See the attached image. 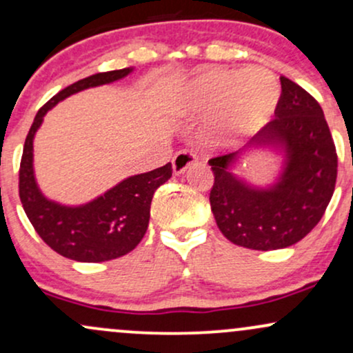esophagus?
<instances>
[{
	"label": "esophagus",
	"mask_w": 353,
	"mask_h": 353,
	"mask_svg": "<svg viewBox=\"0 0 353 353\" xmlns=\"http://www.w3.org/2000/svg\"><path fill=\"white\" fill-rule=\"evenodd\" d=\"M194 163H196V154L192 151H179L172 157V171L176 176H179L188 171L189 165Z\"/></svg>",
	"instance_id": "obj_1"
}]
</instances>
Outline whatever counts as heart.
Here are the masks:
<instances>
[{"mask_svg":"<svg viewBox=\"0 0 353 353\" xmlns=\"http://www.w3.org/2000/svg\"><path fill=\"white\" fill-rule=\"evenodd\" d=\"M281 84L272 71L208 70L181 91L179 106L189 116L212 114L210 134L219 139L252 136L272 119L281 103Z\"/></svg>","mask_w":353,"mask_h":353,"instance_id":"1","label":"heart"}]
</instances>
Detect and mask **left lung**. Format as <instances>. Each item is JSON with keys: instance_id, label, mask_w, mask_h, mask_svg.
<instances>
[{"instance_id": "obj_1", "label": "left lung", "mask_w": 353, "mask_h": 353, "mask_svg": "<svg viewBox=\"0 0 353 353\" xmlns=\"http://www.w3.org/2000/svg\"><path fill=\"white\" fill-rule=\"evenodd\" d=\"M281 86L277 117L242 149L209 161L217 228L232 244L252 250L302 241L322 219L337 179V154L320 104L285 76ZM254 153L279 157L272 180L255 183L236 172Z\"/></svg>"}]
</instances>
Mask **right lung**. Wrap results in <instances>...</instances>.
Segmentation results:
<instances>
[{"label": "right lung", "mask_w": 353, "mask_h": 353, "mask_svg": "<svg viewBox=\"0 0 353 353\" xmlns=\"http://www.w3.org/2000/svg\"><path fill=\"white\" fill-rule=\"evenodd\" d=\"M134 68L99 72L64 88L36 114L24 141L19 168V199L39 237L52 250L78 262H104L123 257L143 241L151 217V202L157 188L172 176L171 163L154 171L134 174L106 192L83 204L52 201L39 189L34 174V136L44 116L56 104L89 88L128 78Z\"/></svg>", "instance_id": "right-lung-1"}]
</instances>
